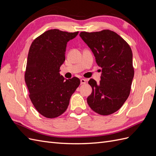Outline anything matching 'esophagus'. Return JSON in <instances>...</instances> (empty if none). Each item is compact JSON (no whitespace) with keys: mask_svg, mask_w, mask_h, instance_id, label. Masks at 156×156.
Returning <instances> with one entry per match:
<instances>
[{"mask_svg":"<svg viewBox=\"0 0 156 156\" xmlns=\"http://www.w3.org/2000/svg\"><path fill=\"white\" fill-rule=\"evenodd\" d=\"M87 82V80L85 79H81V84H85Z\"/></svg>","mask_w":156,"mask_h":156,"instance_id":"obj_1","label":"esophagus"}]
</instances>
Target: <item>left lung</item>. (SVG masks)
Segmentation results:
<instances>
[{
    "label": "left lung",
    "mask_w": 156,
    "mask_h": 156,
    "mask_svg": "<svg viewBox=\"0 0 156 156\" xmlns=\"http://www.w3.org/2000/svg\"><path fill=\"white\" fill-rule=\"evenodd\" d=\"M79 36L92 51L102 68L101 80L90 79L92 88L87 103L101 115H109L122 107L128 98L134 76L133 54L129 44L110 30L81 32Z\"/></svg>",
    "instance_id": "1"
}]
</instances>
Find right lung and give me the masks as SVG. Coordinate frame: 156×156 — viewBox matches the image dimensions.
<instances>
[{
	"label": "right lung",
	"instance_id": "right-lung-1",
	"mask_svg": "<svg viewBox=\"0 0 156 156\" xmlns=\"http://www.w3.org/2000/svg\"><path fill=\"white\" fill-rule=\"evenodd\" d=\"M78 33L51 29L37 37L30 47L25 81L33 105L48 119L66 111L71 96L80 84L77 77L65 79L59 73L68 41Z\"/></svg>",
	"mask_w": 156,
	"mask_h": 156
}]
</instances>
